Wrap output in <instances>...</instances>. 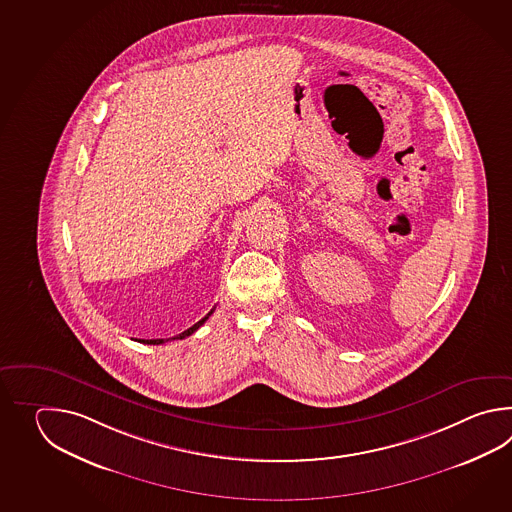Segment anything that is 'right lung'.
<instances>
[{
  "label": "right lung",
  "instance_id": "right-lung-1",
  "mask_svg": "<svg viewBox=\"0 0 512 512\" xmlns=\"http://www.w3.org/2000/svg\"><path fill=\"white\" fill-rule=\"evenodd\" d=\"M212 313H214V309H212V311H210V313H208L205 318H201L197 324H194L192 327H188V329L183 331V333H179L177 337H174V340H183V338L190 337L192 333H196L197 329H199V327L203 326V324L207 322L208 316L212 315ZM141 342H144V344H164L166 340H164V338H153V340H141Z\"/></svg>",
  "mask_w": 512,
  "mask_h": 512
}]
</instances>
